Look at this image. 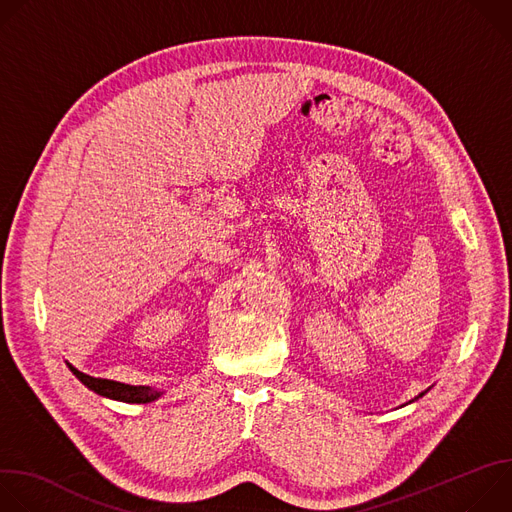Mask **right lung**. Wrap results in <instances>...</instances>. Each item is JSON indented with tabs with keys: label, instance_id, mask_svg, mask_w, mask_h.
Listing matches in <instances>:
<instances>
[{
	"label": "right lung",
	"instance_id": "add662e5",
	"mask_svg": "<svg viewBox=\"0 0 512 512\" xmlns=\"http://www.w3.org/2000/svg\"><path fill=\"white\" fill-rule=\"evenodd\" d=\"M68 369L91 391H95L97 395L109 397V399H117L123 403H150L160 397V391H152L150 387L125 385V383H117V381H109V379H95V377H89V375L77 371L72 364H68Z\"/></svg>",
	"mask_w": 512,
	"mask_h": 512
}]
</instances>
